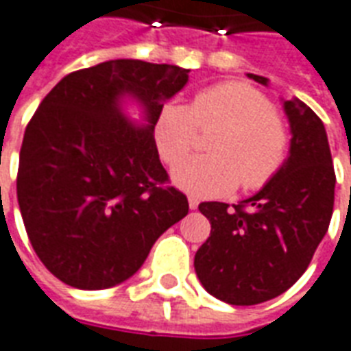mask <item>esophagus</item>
I'll list each match as a JSON object with an SVG mask.
<instances>
[{
    "mask_svg": "<svg viewBox=\"0 0 351 351\" xmlns=\"http://www.w3.org/2000/svg\"><path fill=\"white\" fill-rule=\"evenodd\" d=\"M188 204L191 210H197V206H199V199H197V197H188Z\"/></svg>",
    "mask_w": 351,
    "mask_h": 351,
    "instance_id": "1",
    "label": "esophagus"
}]
</instances>
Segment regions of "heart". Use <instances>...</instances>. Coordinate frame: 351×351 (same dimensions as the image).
<instances>
[{
	"label": "heart",
	"instance_id": "obj_1",
	"mask_svg": "<svg viewBox=\"0 0 351 351\" xmlns=\"http://www.w3.org/2000/svg\"><path fill=\"white\" fill-rule=\"evenodd\" d=\"M215 129L212 155L175 171V182L199 197H223L238 184L245 191L268 186L287 163L290 136L268 96L245 82H221L199 90L188 106L165 104L156 124V145L171 167L195 148L198 132Z\"/></svg>",
	"mask_w": 351,
	"mask_h": 351
}]
</instances>
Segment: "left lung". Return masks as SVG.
I'll return each instance as SVG.
<instances>
[{"instance_id": "1", "label": "left lung", "mask_w": 351, "mask_h": 351, "mask_svg": "<svg viewBox=\"0 0 351 351\" xmlns=\"http://www.w3.org/2000/svg\"><path fill=\"white\" fill-rule=\"evenodd\" d=\"M285 111L292 143L279 175L232 208L199 204L212 230L195 255L197 277L230 305H256L287 292L305 274L331 221L337 178L324 123L298 98L287 100Z\"/></svg>"}]
</instances>
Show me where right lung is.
Here are the masks:
<instances>
[{
  "mask_svg": "<svg viewBox=\"0 0 351 351\" xmlns=\"http://www.w3.org/2000/svg\"><path fill=\"white\" fill-rule=\"evenodd\" d=\"M189 70L115 59L64 76L31 117L20 149L16 195L35 253L59 281L115 287L141 268L154 241L188 214L171 186L154 126ZM143 104L147 126L125 121L118 100Z\"/></svg>",
  "mask_w": 351,
  "mask_h": 351,
  "instance_id": "1",
  "label": "right lung"
}]
</instances>
